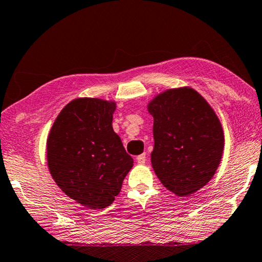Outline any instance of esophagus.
Instances as JSON below:
<instances>
[{
    "instance_id": "34e87169",
    "label": "esophagus",
    "mask_w": 262,
    "mask_h": 262,
    "mask_svg": "<svg viewBox=\"0 0 262 262\" xmlns=\"http://www.w3.org/2000/svg\"><path fill=\"white\" fill-rule=\"evenodd\" d=\"M145 162H146V154H142V155L137 156V163L144 164Z\"/></svg>"
}]
</instances>
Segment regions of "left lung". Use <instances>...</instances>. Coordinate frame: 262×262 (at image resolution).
I'll use <instances>...</instances> for the list:
<instances>
[{"instance_id":"8db88e82","label":"left lung","mask_w":262,"mask_h":262,"mask_svg":"<svg viewBox=\"0 0 262 262\" xmlns=\"http://www.w3.org/2000/svg\"><path fill=\"white\" fill-rule=\"evenodd\" d=\"M154 117L152 167L168 191L188 196L218 168L224 131L215 112L192 88L170 89L148 103Z\"/></svg>"}]
</instances>
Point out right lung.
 <instances>
[{
    "mask_svg": "<svg viewBox=\"0 0 262 262\" xmlns=\"http://www.w3.org/2000/svg\"><path fill=\"white\" fill-rule=\"evenodd\" d=\"M115 102L77 98L63 107L47 140L48 166L58 187L90 210L110 206L134 166L112 128Z\"/></svg>",
    "mask_w": 262,
    "mask_h": 262,
    "instance_id": "1",
    "label": "right lung"
}]
</instances>
